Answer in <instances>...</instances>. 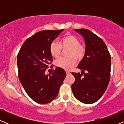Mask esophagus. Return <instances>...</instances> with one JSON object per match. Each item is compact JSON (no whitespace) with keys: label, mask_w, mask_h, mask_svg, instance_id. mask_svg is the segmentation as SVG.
<instances>
[{"label":"esophagus","mask_w":124,"mask_h":124,"mask_svg":"<svg viewBox=\"0 0 124 124\" xmlns=\"http://www.w3.org/2000/svg\"><path fill=\"white\" fill-rule=\"evenodd\" d=\"M70 72H68V71H66V74L67 75H69V74H70Z\"/></svg>","instance_id":"34e87169"}]
</instances>
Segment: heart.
Here are the masks:
<instances>
[{"label": "heart", "instance_id": "heart-1", "mask_svg": "<svg viewBox=\"0 0 124 124\" xmlns=\"http://www.w3.org/2000/svg\"><path fill=\"white\" fill-rule=\"evenodd\" d=\"M59 44L56 41L51 42L49 45V52L54 58H58L60 55L61 49H68L66 56L69 58H61L55 62L58 68L68 70L76 65V60L81 61L86 52L85 46L80 44L78 38L71 34H67L59 41Z\"/></svg>", "mask_w": 124, "mask_h": 124}]
</instances>
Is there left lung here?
<instances>
[{
    "label": "left lung",
    "instance_id": "1",
    "mask_svg": "<svg viewBox=\"0 0 124 124\" xmlns=\"http://www.w3.org/2000/svg\"><path fill=\"white\" fill-rule=\"evenodd\" d=\"M75 31L85 39L86 52L78 66L82 70L81 74L72 73L75 78L72 90L74 96L80 102L93 104L101 97L108 85L111 56L103 39L92 31L84 28Z\"/></svg>",
    "mask_w": 124,
    "mask_h": 124
}]
</instances>
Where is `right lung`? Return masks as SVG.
Segmentation results:
<instances>
[{"instance_id":"1","label":"right lung","mask_w":124,"mask_h":124,"mask_svg":"<svg viewBox=\"0 0 124 124\" xmlns=\"http://www.w3.org/2000/svg\"><path fill=\"white\" fill-rule=\"evenodd\" d=\"M64 30H44L25 41L18 52V77L25 92L39 104L50 103L56 97L66 77L63 69L56 67L51 75L45 74L52 56L49 45Z\"/></svg>"}]
</instances>
